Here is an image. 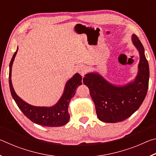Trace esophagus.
I'll return each instance as SVG.
<instances>
[{"instance_id":"esophagus-1","label":"esophagus","mask_w":156,"mask_h":156,"mask_svg":"<svg viewBox=\"0 0 156 156\" xmlns=\"http://www.w3.org/2000/svg\"><path fill=\"white\" fill-rule=\"evenodd\" d=\"M77 71H78L79 73H80L81 76H83L84 73H85L86 72H87V69H86L85 66L80 65V66H78V67H77Z\"/></svg>"}]
</instances>
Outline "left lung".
<instances>
[{
    "label": "left lung",
    "mask_w": 156,
    "mask_h": 156,
    "mask_svg": "<svg viewBox=\"0 0 156 156\" xmlns=\"http://www.w3.org/2000/svg\"><path fill=\"white\" fill-rule=\"evenodd\" d=\"M131 38L140 54L138 73L133 82L120 87L109 83L96 73H89L83 78L95 104L98 118L102 122L115 123L125 120L139 109L146 97L149 63L138 37L133 34Z\"/></svg>",
    "instance_id": "8db88e82"
}]
</instances>
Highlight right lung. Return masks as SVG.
Instances as JSON below:
<instances>
[{
	"instance_id": "right-lung-1",
	"label": "right lung",
	"mask_w": 156,
	"mask_h": 156,
	"mask_svg": "<svg viewBox=\"0 0 156 156\" xmlns=\"http://www.w3.org/2000/svg\"><path fill=\"white\" fill-rule=\"evenodd\" d=\"M16 51L13 55L9 64V83L11 94L16 103L26 117L37 125L46 126H61L66 125L69 120V114L68 113V107L71 99L74 96L76 89L79 85L82 84V77L79 73H76L69 79L65 84V87L62 96L58 102L51 107H35L27 103L17 96L12 86L11 76L12 67Z\"/></svg>"
}]
</instances>
